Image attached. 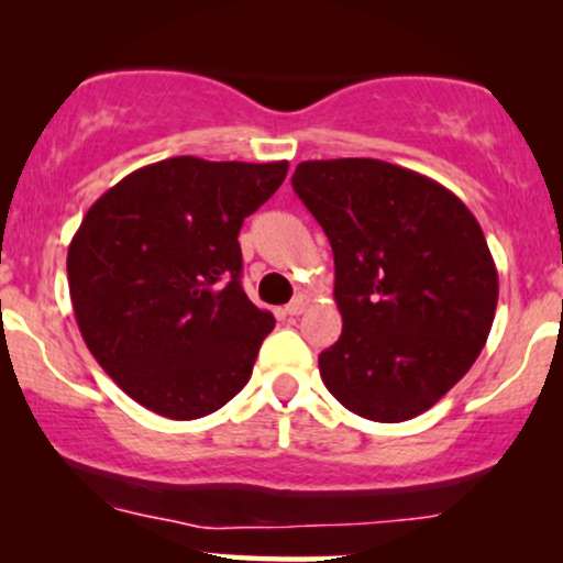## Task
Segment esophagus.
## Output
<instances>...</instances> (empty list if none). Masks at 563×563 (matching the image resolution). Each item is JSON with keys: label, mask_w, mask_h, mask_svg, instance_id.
I'll use <instances>...</instances> for the list:
<instances>
[{"label": "esophagus", "mask_w": 563, "mask_h": 563, "mask_svg": "<svg viewBox=\"0 0 563 563\" xmlns=\"http://www.w3.org/2000/svg\"><path fill=\"white\" fill-rule=\"evenodd\" d=\"M307 307H309V299H307V296H303V294H299V296H296V299L290 301L288 307H286V314H290V318H296V314H301Z\"/></svg>", "instance_id": "34e87169"}]
</instances>
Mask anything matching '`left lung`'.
<instances>
[{
	"label": "left lung",
	"mask_w": 563,
	"mask_h": 563,
	"mask_svg": "<svg viewBox=\"0 0 563 563\" xmlns=\"http://www.w3.org/2000/svg\"><path fill=\"white\" fill-rule=\"evenodd\" d=\"M294 190L333 249L341 339L320 376L346 410L399 423L434 407L487 344L497 269L461 198L378 158L301 161Z\"/></svg>",
	"instance_id": "left-lung-1"
}]
</instances>
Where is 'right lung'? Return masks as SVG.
I'll return each mask as SVG.
<instances>
[{
  "label": "right lung",
  "instance_id": "add662e5",
  "mask_svg": "<svg viewBox=\"0 0 563 563\" xmlns=\"http://www.w3.org/2000/svg\"><path fill=\"white\" fill-rule=\"evenodd\" d=\"M288 161L177 156L142 166L89 206L68 245L84 344L134 402L192 421L249 384L273 312L241 286L243 219Z\"/></svg>",
  "mask_w": 563,
  "mask_h": 563
}]
</instances>
